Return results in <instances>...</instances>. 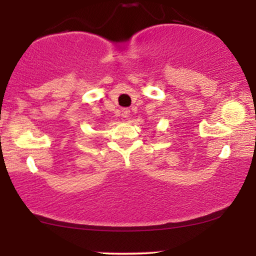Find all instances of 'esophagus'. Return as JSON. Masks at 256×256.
I'll return each mask as SVG.
<instances>
[{
    "label": "esophagus",
    "mask_w": 256,
    "mask_h": 256,
    "mask_svg": "<svg viewBox=\"0 0 256 256\" xmlns=\"http://www.w3.org/2000/svg\"><path fill=\"white\" fill-rule=\"evenodd\" d=\"M122 116H124V118H128V116H130V110H126V108H124V110H122Z\"/></svg>",
    "instance_id": "esophagus-1"
}]
</instances>
